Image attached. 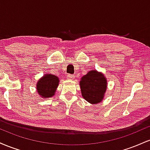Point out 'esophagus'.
<instances>
[{"instance_id": "esophagus-1", "label": "esophagus", "mask_w": 150, "mask_h": 150, "mask_svg": "<svg viewBox=\"0 0 150 150\" xmlns=\"http://www.w3.org/2000/svg\"><path fill=\"white\" fill-rule=\"evenodd\" d=\"M75 77V75H72V74H69V75H68V78L69 79V80H73Z\"/></svg>"}]
</instances>
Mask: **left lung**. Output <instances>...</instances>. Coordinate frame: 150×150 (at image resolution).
<instances>
[{
    "mask_svg": "<svg viewBox=\"0 0 150 150\" xmlns=\"http://www.w3.org/2000/svg\"><path fill=\"white\" fill-rule=\"evenodd\" d=\"M107 82L104 75L92 70L81 78V92L86 101L91 104H98L104 98Z\"/></svg>",
    "mask_w": 150,
    "mask_h": 150,
    "instance_id": "obj_1",
    "label": "left lung"
}]
</instances>
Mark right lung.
<instances>
[{"instance_id":"obj_1","label":"right lung","mask_w":150,"mask_h":150,"mask_svg":"<svg viewBox=\"0 0 150 150\" xmlns=\"http://www.w3.org/2000/svg\"><path fill=\"white\" fill-rule=\"evenodd\" d=\"M59 80L56 75L47 74L41 78L37 85V89L39 94L42 97H51L54 95L56 89L58 87Z\"/></svg>"}]
</instances>
